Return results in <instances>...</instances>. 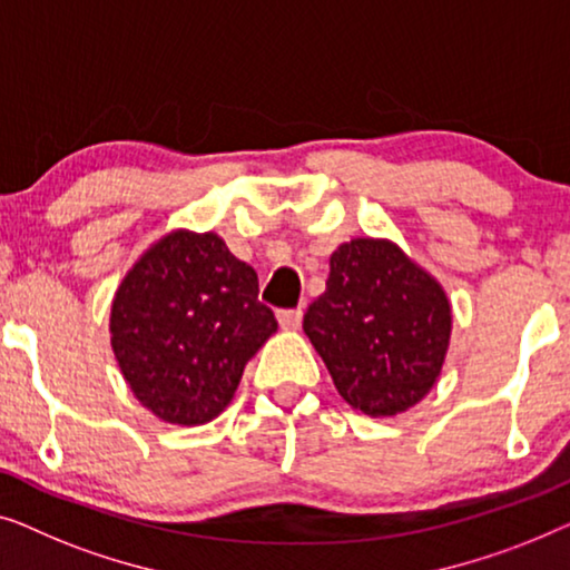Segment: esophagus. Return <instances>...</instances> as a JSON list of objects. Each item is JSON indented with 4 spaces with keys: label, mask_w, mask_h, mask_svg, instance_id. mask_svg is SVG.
I'll list each match as a JSON object with an SVG mask.
<instances>
[{
    "label": "esophagus",
    "mask_w": 570,
    "mask_h": 570,
    "mask_svg": "<svg viewBox=\"0 0 570 570\" xmlns=\"http://www.w3.org/2000/svg\"><path fill=\"white\" fill-rule=\"evenodd\" d=\"M276 320H278V325L284 327V331H299L302 309H278Z\"/></svg>",
    "instance_id": "1"
}]
</instances>
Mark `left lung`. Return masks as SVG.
I'll list each match as a JSON object with an SVG mask.
<instances>
[{"mask_svg": "<svg viewBox=\"0 0 570 570\" xmlns=\"http://www.w3.org/2000/svg\"><path fill=\"white\" fill-rule=\"evenodd\" d=\"M302 327L341 397L368 419H390L421 403L442 374L452 304L392 239L354 237L331 255L325 292Z\"/></svg>", "mask_w": 570, "mask_h": 570, "instance_id": "obj_1", "label": "left lung"}]
</instances>
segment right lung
I'll use <instances>...</instances> for the list:
<instances>
[{
    "instance_id": "1",
    "label": "right lung",
    "mask_w": 570,
    "mask_h": 570,
    "mask_svg": "<svg viewBox=\"0 0 570 570\" xmlns=\"http://www.w3.org/2000/svg\"><path fill=\"white\" fill-rule=\"evenodd\" d=\"M276 327L258 302V274L214 232H167L110 304V346L126 384L173 426L214 421Z\"/></svg>"
}]
</instances>
